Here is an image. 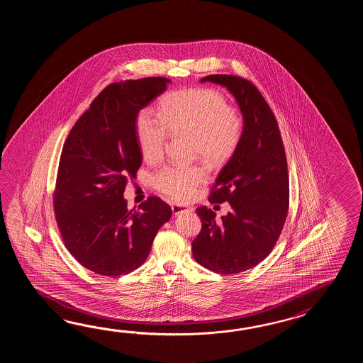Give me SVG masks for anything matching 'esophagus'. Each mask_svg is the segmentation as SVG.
Segmentation results:
<instances>
[{
  "instance_id": "1",
  "label": "esophagus",
  "mask_w": 363,
  "mask_h": 363,
  "mask_svg": "<svg viewBox=\"0 0 363 363\" xmlns=\"http://www.w3.org/2000/svg\"><path fill=\"white\" fill-rule=\"evenodd\" d=\"M172 213L175 214V216H178V214H182V213H188V211H192L193 208H189V206H185V205H179V203H174L172 206Z\"/></svg>"
}]
</instances>
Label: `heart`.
Returning <instances> with one entry per match:
<instances>
[{"label":"heart","instance_id":"1","mask_svg":"<svg viewBox=\"0 0 363 363\" xmlns=\"http://www.w3.org/2000/svg\"><path fill=\"white\" fill-rule=\"evenodd\" d=\"M160 114L141 108L135 128L140 152L149 162L157 161L172 135L191 136L192 157L219 166L236 153L245 131V121L239 108L228 105L224 94L213 88H186L164 94ZM206 174L200 166H163L152 178L155 189L172 200L191 199Z\"/></svg>","mask_w":363,"mask_h":363}]
</instances>
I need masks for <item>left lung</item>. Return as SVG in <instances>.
<instances>
[{"instance_id":"8db88e82","label":"left lung","mask_w":363,"mask_h":363,"mask_svg":"<svg viewBox=\"0 0 363 363\" xmlns=\"http://www.w3.org/2000/svg\"><path fill=\"white\" fill-rule=\"evenodd\" d=\"M201 82L224 85L245 121L236 153L219 172L208 201L230 202L232 211L216 219L197 208L202 228L193 240L194 259L222 275L239 274L263 261L275 247L289 208V177L278 122L252 82L236 75H208Z\"/></svg>"}]
</instances>
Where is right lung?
Segmentation results:
<instances>
[{"mask_svg": "<svg viewBox=\"0 0 363 363\" xmlns=\"http://www.w3.org/2000/svg\"><path fill=\"white\" fill-rule=\"evenodd\" d=\"M169 82L155 77L108 84L63 144L53 193L57 225L77 262L104 277L128 274L145 262L172 214L155 196L131 210L123 199L141 166L136 116Z\"/></svg>", "mask_w": 363, "mask_h": 363, "instance_id": "right-lung-1", "label": "right lung"}]
</instances>
